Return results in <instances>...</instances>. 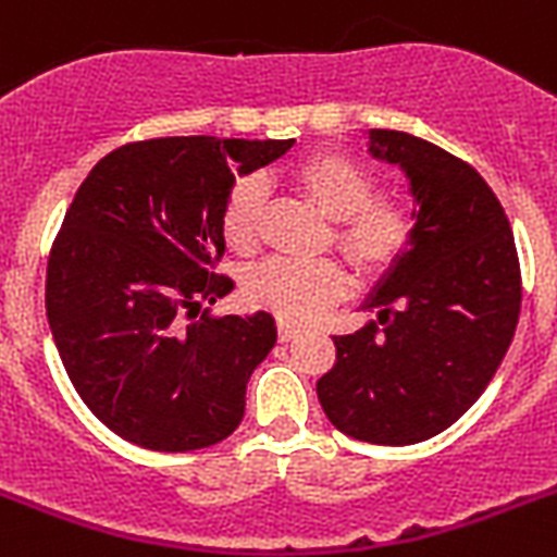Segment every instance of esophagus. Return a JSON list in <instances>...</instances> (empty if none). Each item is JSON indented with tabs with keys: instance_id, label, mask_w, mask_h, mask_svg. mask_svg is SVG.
<instances>
[{
	"instance_id": "34e87169",
	"label": "esophagus",
	"mask_w": 557,
	"mask_h": 557,
	"mask_svg": "<svg viewBox=\"0 0 557 557\" xmlns=\"http://www.w3.org/2000/svg\"><path fill=\"white\" fill-rule=\"evenodd\" d=\"M299 336V327L290 322H278V342H290Z\"/></svg>"
}]
</instances>
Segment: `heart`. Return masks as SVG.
<instances>
[{
  "label": "heart",
  "mask_w": 557,
  "mask_h": 557,
  "mask_svg": "<svg viewBox=\"0 0 557 557\" xmlns=\"http://www.w3.org/2000/svg\"><path fill=\"white\" fill-rule=\"evenodd\" d=\"M293 184L331 218L327 244L359 278L373 282L391 273L411 250L417 212L397 195L380 193V175L339 149H319L293 169ZM267 193L258 177H242L221 207V233L238 256L256 252L264 224ZM345 293V273L333 258H270L258 264L244 296L284 322H307Z\"/></svg>",
  "instance_id": "heart-1"
}]
</instances>
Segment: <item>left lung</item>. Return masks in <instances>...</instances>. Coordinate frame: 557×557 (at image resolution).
I'll use <instances>...</instances> for the list:
<instances>
[{
    "label": "left lung",
    "instance_id": "left-lung-1",
    "mask_svg": "<svg viewBox=\"0 0 557 557\" xmlns=\"http://www.w3.org/2000/svg\"><path fill=\"white\" fill-rule=\"evenodd\" d=\"M371 152L411 177L417 235L368 301L380 322L333 336L315 394L342 434L411 446L460 420L504 362L520 261L504 207L466 160L394 128H373Z\"/></svg>",
    "mask_w": 557,
    "mask_h": 557
}]
</instances>
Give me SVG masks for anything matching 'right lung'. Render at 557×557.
<instances>
[{
    "mask_svg": "<svg viewBox=\"0 0 557 557\" xmlns=\"http://www.w3.org/2000/svg\"><path fill=\"white\" fill-rule=\"evenodd\" d=\"M293 140L152 137L109 152L51 244L46 313L71 385L117 437L195 451L244 417L252 371L275 345L270 313L212 315L233 290L221 207L235 172Z\"/></svg>",
    "mask_w": 557,
    "mask_h": 557,
    "instance_id": "1",
    "label": "right lung"
}]
</instances>
